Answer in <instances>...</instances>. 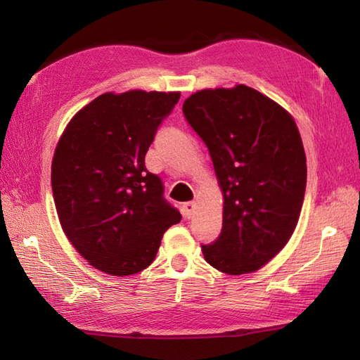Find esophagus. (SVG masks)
I'll return each mask as SVG.
<instances>
[{
	"instance_id": "34e87169",
	"label": "esophagus",
	"mask_w": 360,
	"mask_h": 360,
	"mask_svg": "<svg viewBox=\"0 0 360 360\" xmlns=\"http://www.w3.org/2000/svg\"><path fill=\"white\" fill-rule=\"evenodd\" d=\"M195 207H196V202L195 201H188V202H186L184 205H182V212H184V217L186 218H192L193 212H195Z\"/></svg>"
}]
</instances>
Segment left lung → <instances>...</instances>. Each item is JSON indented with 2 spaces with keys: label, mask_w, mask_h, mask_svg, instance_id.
Listing matches in <instances>:
<instances>
[{
  "label": "left lung",
  "mask_w": 360,
  "mask_h": 360,
  "mask_svg": "<svg viewBox=\"0 0 360 360\" xmlns=\"http://www.w3.org/2000/svg\"><path fill=\"white\" fill-rule=\"evenodd\" d=\"M182 112L207 145L224 195L223 229L202 244L205 262L241 275L286 246L307 190V156L292 116L246 85L202 89Z\"/></svg>",
  "instance_id": "obj_1"
}]
</instances>
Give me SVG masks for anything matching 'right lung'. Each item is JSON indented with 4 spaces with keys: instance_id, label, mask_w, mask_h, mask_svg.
Here are the masks:
<instances>
[{
    "instance_id": "1",
    "label": "right lung",
    "mask_w": 360,
    "mask_h": 360,
    "mask_svg": "<svg viewBox=\"0 0 360 360\" xmlns=\"http://www.w3.org/2000/svg\"><path fill=\"white\" fill-rule=\"evenodd\" d=\"M179 93H105L75 114L53 153L51 182L68 240L96 269L133 275L155 259L181 213L145 155Z\"/></svg>"
}]
</instances>
